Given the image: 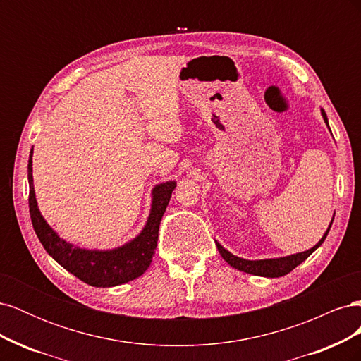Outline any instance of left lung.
Segmentation results:
<instances>
[{
	"mask_svg": "<svg viewBox=\"0 0 361 361\" xmlns=\"http://www.w3.org/2000/svg\"><path fill=\"white\" fill-rule=\"evenodd\" d=\"M321 114L324 117V122L325 125L329 126V118H326L325 111L321 108ZM330 129V126H329ZM331 133V129H330ZM333 220H334V215H333ZM333 220L326 228V232L324 233V236L319 239V243L316 244L314 247H312L307 251H302V253H297V255H290V256H285V257H277V259H260V260H248V259H243V257H238L235 255H232L231 251H227L220 243H216V248L220 251L221 257L227 262L228 265L233 267L235 269L239 271H244L247 274H253V276H260V277H269V279H274V277H281V276H286L288 272H290L293 268H297L301 262H304L307 259L316 248H319L322 245V243L325 241L326 235L330 232V227L333 224Z\"/></svg>",
	"mask_w": 361,
	"mask_h": 361,
	"instance_id": "8db88e82",
	"label": "left lung"
}]
</instances>
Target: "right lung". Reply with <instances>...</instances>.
<instances>
[{
    "label": "right lung",
    "mask_w": 361,
    "mask_h": 361,
    "mask_svg": "<svg viewBox=\"0 0 361 361\" xmlns=\"http://www.w3.org/2000/svg\"><path fill=\"white\" fill-rule=\"evenodd\" d=\"M28 183L31 223L43 248L71 274L94 288L118 286L145 274L155 255L161 218L176 188L174 180L155 185L146 226L133 241L113 250H87L64 241L42 216L32 185V149L28 159Z\"/></svg>",
    "instance_id": "1"
}]
</instances>
